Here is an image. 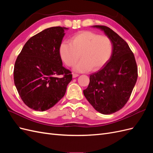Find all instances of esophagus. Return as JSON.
I'll return each mask as SVG.
<instances>
[{"label":"esophagus","instance_id":"34e87169","mask_svg":"<svg viewBox=\"0 0 153 153\" xmlns=\"http://www.w3.org/2000/svg\"><path fill=\"white\" fill-rule=\"evenodd\" d=\"M79 76V75H78V74L76 73H73V78H76L77 76Z\"/></svg>","mask_w":153,"mask_h":153}]
</instances>
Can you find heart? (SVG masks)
Returning a JSON list of instances; mask_svg holds the SVG:
<instances>
[{"label": "heart", "mask_w": 153, "mask_h": 153, "mask_svg": "<svg viewBox=\"0 0 153 153\" xmlns=\"http://www.w3.org/2000/svg\"><path fill=\"white\" fill-rule=\"evenodd\" d=\"M59 52L62 61L69 67L73 66L77 72L97 71L107 63L113 53V43L107 36L92 31H81L74 34L70 43L63 41Z\"/></svg>", "instance_id": "1"}]
</instances>
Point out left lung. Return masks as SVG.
<instances>
[{
	"instance_id": "8db88e82",
	"label": "left lung",
	"mask_w": 153,
	"mask_h": 153,
	"mask_svg": "<svg viewBox=\"0 0 153 153\" xmlns=\"http://www.w3.org/2000/svg\"><path fill=\"white\" fill-rule=\"evenodd\" d=\"M92 27L103 31L112 40L113 53L100 70L90 75L84 94L96 110L111 114L121 109L128 101L137 80V66L128 43L116 32L103 25Z\"/></svg>"
}]
</instances>
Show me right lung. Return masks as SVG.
<instances>
[{"label": "right lung", "instance_id": "obj_1", "mask_svg": "<svg viewBox=\"0 0 153 153\" xmlns=\"http://www.w3.org/2000/svg\"><path fill=\"white\" fill-rule=\"evenodd\" d=\"M68 28L53 27L32 36L23 47L14 67V82L24 103L45 111L60 101L72 80L62 66L59 48Z\"/></svg>", "mask_w": 153, "mask_h": 153}]
</instances>
